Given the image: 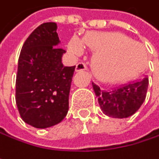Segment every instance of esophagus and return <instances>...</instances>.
I'll use <instances>...</instances> for the list:
<instances>
[{"instance_id": "34e87169", "label": "esophagus", "mask_w": 159, "mask_h": 159, "mask_svg": "<svg viewBox=\"0 0 159 159\" xmlns=\"http://www.w3.org/2000/svg\"><path fill=\"white\" fill-rule=\"evenodd\" d=\"M86 70V66L84 62H79L76 64L75 66V72H81V71H84Z\"/></svg>"}]
</instances>
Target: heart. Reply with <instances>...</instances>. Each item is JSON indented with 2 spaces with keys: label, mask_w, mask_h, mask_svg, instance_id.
Returning a JSON list of instances; mask_svg holds the SVG:
<instances>
[{
  "label": "heart",
  "mask_w": 159,
  "mask_h": 159,
  "mask_svg": "<svg viewBox=\"0 0 159 159\" xmlns=\"http://www.w3.org/2000/svg\"><path fill=\"white\" fill-rule=\"evenodd\" d=\"M84 45L95 52L91 62L93 75L108 84L133 78L139 73L146 59L140 44L117 32H90L84 37L83 42L74 37L68 43V48L75 55H81Z\"/></svg>",
  "instance_id": "1"
}]
</instances>
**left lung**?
<instances>
[{
  "label": "left lung",
  "instance_id": "obj_1",
  "mask_svg": "<svg viewBox=\"0 0 159 159\" xmlns=\"http://www.w3.org/2000/svg\"><path fill=\"white\" fill-rule=\"evenodd\" d=\"M92 84L103 113L111 118L123 119L134 114L142 106L146 97L148 77L111 91H103L96 84L92 83Z\"/></svg>",
  "mask_w": 159,
  "mask_h": 159
}]
</instances>
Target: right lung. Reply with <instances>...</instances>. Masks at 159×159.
<instances>
[{
	"label": "right lung",
	"mask_w": 159,
	"mask_h": 159,
	"mask_svg": "<svg viewBox=\"0 0 159 159\" xmlns=\"http://www.w3.org/2000/svg\"><path fill=\"white\" fill-rule=\"evenodd\" d=\"M53 22L41 24L25 41L18 60L16 101L22 120L39 129L60 123L69 110L75 66H63L64 49Z\"/></svg>",
	"instance_id": "1"
}]
</instances>
